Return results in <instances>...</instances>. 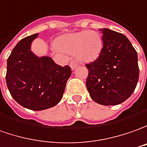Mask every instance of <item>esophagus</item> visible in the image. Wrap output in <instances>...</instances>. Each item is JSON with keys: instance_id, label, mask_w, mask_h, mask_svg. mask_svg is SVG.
Segmentation results:
<instances>
[{"instance_id": "1", "label": "esophagus", "mask_w": 147, "mask_h": 147, "mask_svg": "<svg viewBox=\"0 0 147 147\" xmlns=\"http://www.w3.org/2000/svg\"><path fill=\"white\" fill-rule=\"evenodd\" d=\"M70 67H71V70H75L78 67V64H76L74 62H71V63H70Z\"/></svg>"}]
</instances>
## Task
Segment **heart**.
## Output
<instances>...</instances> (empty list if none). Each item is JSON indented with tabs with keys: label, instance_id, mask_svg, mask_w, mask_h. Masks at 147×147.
I'll use <instances>...</instances> for the list:
<instances>
[{
	"label": "heart",
	"instance_id": "1",
	"mask_svg": "<svg viewBox=\"0 0 147 147\" xmlns=\"http://www.w3.org/2000/svg\"><path fill=\"white\" fill-rule=\"evenodd\" d=\"M55 46L62 52L73 55L81 63L95 61L100 55L103 48L102 37L94 30H84L60 36Z\"/></svg>",
	"mask_w": 147,
	"mask_h": 147
}]
</instances>
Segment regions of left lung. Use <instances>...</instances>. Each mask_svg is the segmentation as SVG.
Segmentation results:
<instances>
[{
    "mask_svg": "<svg viewBox=\"0 0 147 147\" xmlns=\"http://www.w3.org/2000/svg\"><path fill=\"white\" fill-rule=\"evenodd\" d=\"M103 48L94 62L86 64L87 89L102 105H117L132 95L139 76L138 54L125 36L103 28Z\"/></svg>",
    "mask_w": 147,
    "mask_h": 147,
    "instance_id": "left-lung-1",
    "label": "left lung"
}]
</instances>
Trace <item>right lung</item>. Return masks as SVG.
I'll use <instances>...</instances> for the list:
<instances>
[{"label":"right lung","mask_w":147,"mask_h":147,"mask_svg":"<svg viewBox=\"0 0 147 147\" xmlns=\"http://www.w3.org/2000/svg\"><path fill=\"white\" fill-rule=\"evenodd\" d=\"M38 34L15 46L7 60L6 84L12 97L22 106L34 110L54 107L61 100L71 74L69 66L56 64L51 57H38L31 51Z\"/></svg>","instance_id":"add662e5"}]
</instances>
